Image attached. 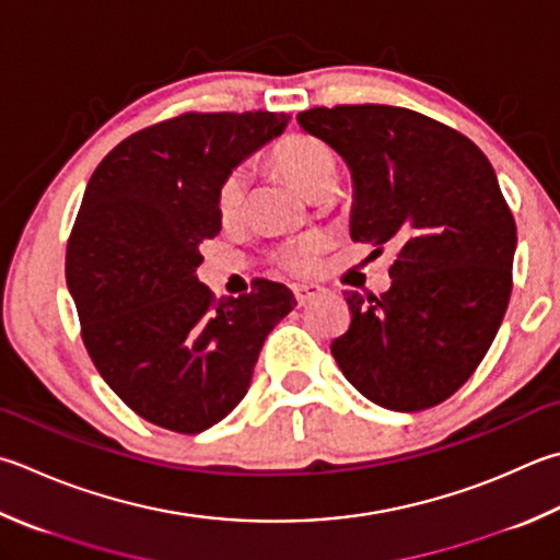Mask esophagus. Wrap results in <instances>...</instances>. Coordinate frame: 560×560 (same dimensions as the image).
Returning <instances> with one entry per match:
<instances>
[{
	"mask_svg": "<svg viewBox=\"0 0 560 560\" xmlns=\"http://www.w3.org/2000/svg\"><path fill=\"white\" fill-rule=\"evenodd\" d=\"M292 292H294V300H298L300 307H304V304L312 302L314 298H319L322 288L319 284H294Z\"/></svg>",
	"mask_w": 560,
	"mask_h": 560,
	"instance_id": "obj_1",
	"label": "esophagus"
}]
</instances>
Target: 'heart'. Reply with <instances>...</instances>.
Returning <instances> with one entry per match:
<instances>
[{"label":"heart","instance_id":"obj_1","mask_svg":"<svg viewBox=\"0 0 560 560\" xmlns=\"http://www.w3.org/2000/svg\"><path fill=\"white\" fill-rule=\"evenodd\" d=\"M270 161L276 171L300 189L304 197H312L316 189L336 183V155L329 143L316 139L312 133H290L272 149ZM246 202V173L234 171L224 177L217 192V209L224 221L236 219ZM322 250V241L307 236L294 238L278 250V262L290 272L307 276L316 268V256Z\"/></svg>","mask_w":560,"mask_h":560}]
</instances>
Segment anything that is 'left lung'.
Wrapping results in <instances>:
<instances>
[{
    "label": "left lung",
    "mask_w": 560,
    "mask_h": 560,
    "mask_svg": "<svg viewBox=\"0 0 560 560\" xmlns=\"http://www.w3.org/2000/svg\"><path fill=\"white\" fill-rule=\"evenodd\" d=\"M298 121L351 171V238L397 250L387 292H348L336 363L385 409L444 402L476 373L510 304L516 226L498 175L470 139L411 109L343 104Z\"/></svg>",
    "instance_id": "8db88e82"
}]
</instances>
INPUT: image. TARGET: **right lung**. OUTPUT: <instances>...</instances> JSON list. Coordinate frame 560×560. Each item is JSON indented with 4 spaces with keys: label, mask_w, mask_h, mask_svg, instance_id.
<instances>
[{
    "label": "right lung",
    "mask_w": 560,
    "mask_h": 560,
    "mask_svg": "<svg viewBox=\"0 0 560 560\" xmlns=\"http://www.w3.org/2000/svg\"><path fill=\"white\" fill-rule=\"evenodd\" d=\"M276 112H189L124 139L92 173L66 256L82 341L136 415L199 434L248 393L266 336L298 300L280 282L214 300L197 280L217 192L284 131Z\"/></svg>",
    "instance_id": "add662e5"
}]
</instances>
